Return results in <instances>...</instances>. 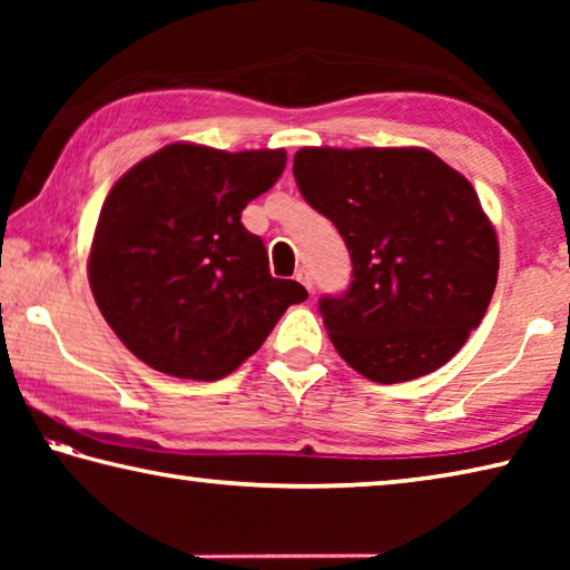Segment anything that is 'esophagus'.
<instances>
[{
    "label": "esophagus",
    "instance_id": "esophagus-1",
    "mask_svg": "<svg viewBox=\"0 0 570 570\" xmlns=\"http://www.w3.org/2000/svg\"><path fill=\"white\" fill-rule=\"evenodd\" d=\"M296 282H298V284H302V286L306 288V292H308V294H312V288H314V284H312V274H308V272H306V268H298V272H296Z\"/></svg>",
    "mask_w": 570,
    "mask_h": 570
}]
</instances>
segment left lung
I'll return each mask as SVG.
<instances>
[{
    "label": "left lung",
    "instance_id": "1",
    "mask_svg": "<svg viewBox=\"0 0 570 570\" xmlns=\"http://www.w3.org/2000/svg\"><path fill=\"white\" fill-rule=\"evenodd\" d=\"M294 178L352 258L350 288L320 298L342 360L380 384L450 362L498 284V238L470 180L424 148H302Z\"/></svg>",
    "mask_w": 570,
    "mask_h": 570
}]
</instances>
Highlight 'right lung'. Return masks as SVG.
Returning a JSON list of instances; mask_svg holds the SVG:
<instances>
[{
	"mask_svg": "<svg viewBox=\"0 0 570 570\" xmlns=\"http://www.w3.org/2000/svg\"><path fill=\"white\" fill-rule=\"evenodd\" d=\"M286 150L160 148L115 183L90 250L105 322L140 362L183 380L226 377L306 288L268 272L240 210L282 178Z\"/></svg>",
	"mask_w": 570,
	"mask_h": 570,
	"instance_id": "add662e5",
	"label": "right lung"
}]
</instances>
